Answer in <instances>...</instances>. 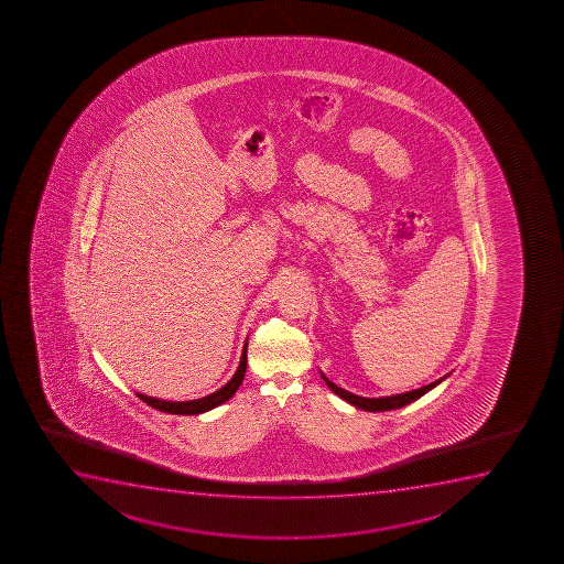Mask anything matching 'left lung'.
I'll return each mask as SVG.
<instances>
[{"label": "left lung", "mask_w": 564, "mask_h": 564, "mask_svg": "<svg viewBox=\"0 0 564 564\" xmlns=\"http://www.w3.org/2000/svg\"><path fill=\"white\" fill-rule=\"evenodd\" d=\"M321 376H323V373H321ZM323 379H325L326 384L330 387L332 391L336 392L339 398H344L345 402H349V404L355 405V408H360V410L368 411H387L404 408V405L411 404L413 400H417V398L423 397V394H426L431 389H434L440 381H444V378L437 379V381L426 384V387H421V389H415V391L402 392V394H394V397L365 398L339 389L338 384L332 383L330 379H326L325 376H323Z\"/></svg>", "instance_id": "8db88e82"}]
</instances>
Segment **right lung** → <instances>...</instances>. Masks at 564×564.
<instances>
[{
	"instance_id": "obj_1",
	"label": "right lung",
	"mask_w": 564,
	"mask_h": 564,
	"mask_svg": "<svg viewBox=\"0 0 564 564\" xmlns=\"http://www.w3.org/2000/svg\"><path fill=\"white\" fill-rule=\"evenodd\" d=\"M247 368V345L243 347V355H241V362L234 378L228 383L219 389L217 392H213L209 397L199 398V400H191V402H166V400H156V398L145 397V394H138L145 404L151 405L154 410L164 411V413H175V415H198L204 411L213 410L217 405L225 404L226 400L236 394L239 389V384L246 378Z\"/></svg>"
}]
</instances>
